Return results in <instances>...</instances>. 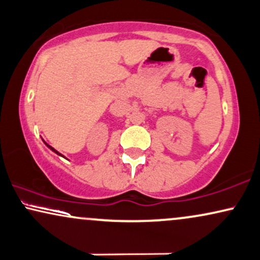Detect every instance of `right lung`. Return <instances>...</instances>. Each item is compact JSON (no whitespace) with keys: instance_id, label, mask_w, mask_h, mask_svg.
Here are the masks:
<instances>
[{"instance_id":"obj_1","label":"right lung","mask_w":260,"mask_h":260,"mask_svg":"<svg viewBox=\"0 0 260 260\" xmlns=\"http://www.w3.org/2000/svg\"><path fill=\"white\" fill-rule=\"evenodd\" d=\"M43 142H44V143H45V146H46V147H48L50 150H52V151H53V153H56L57 155H59V156H63V155H62V154H60V153H58V151H57V150L55 149V148H52L51 146H49V144H48V143H46V142H45V141H44V140H43ZM63 157H64V156H63ZM64 159H67V157H64Z\"/></svg>"}]
</instances>
